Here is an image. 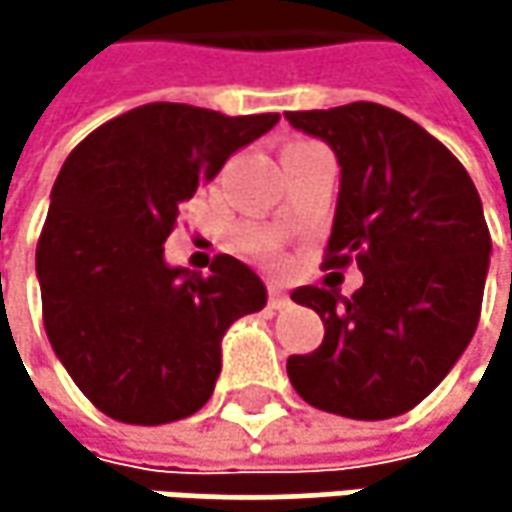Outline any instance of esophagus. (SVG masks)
<instances>
[{"instance_id":"esophagus-1","label":"esophagus","mask_w":512,"mask_h":512,"mask_svg":"<svg viewBox=\"0 0 512 512\" xmlns=\"http://www.w3.org/2000/svg\"><path fill=\"white\" fill-rule=\"evenodd\" d=\"M287 305H290V296H287L281 287L269 284V308H272V311H281V308H287Z\"/></svg>"}]
</instances>
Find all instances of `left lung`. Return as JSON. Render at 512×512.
I'll return each instance as SVG.
<instances>
[{"instance_id": "obj_1", "label": "left lung", "mask_w": 512, "mask_h": 512, "mask_svg": "<svg viewBox=\"0 0 512 512\" xmlns=\"http://www.w3.org/2000/svg\"><path fill=\"white\" fill-rule=\"evenodd\" d=\"M284 118L341 165L323 269L356 263L364 275L350 299L311 284L290 293L320 314L326 335L314 353L287 358V376L323 412L403 415L448 376L477 329L492 252L480 195L457 156L388 106L358 100Z\"/></svg>"}]
</instances>
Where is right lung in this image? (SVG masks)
<instances>
[{
    "label": "right lung",
    "instance_id": "1",
    "mask_svg": "<svg viewBox=\"0 0 512 512\" xmlns=\"http://www.w3.org/2000/svg\"><path fill=\"white\" fill-rule=\"evenodd\" d=\"M275 124V112L231 118L148 103L64 159L35 255L44 329L103 415L156 427L210 400L222 338L266 305V287L231 255L216 257L210 275L168 266L162 243L180 204Z\"/></svg>",
    "mask_w": 512,
    "mask_h": 512
}]
</instances>
